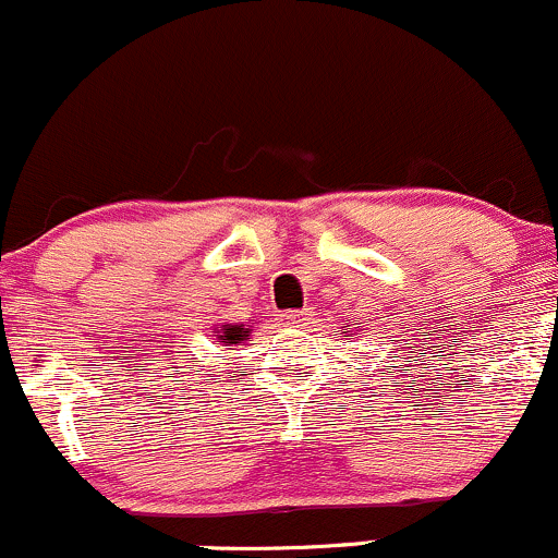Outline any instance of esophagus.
Returning a JSON list of instances; mask_svg holds the SVG:
<instances>
[{
  "instance_id": "1",
  "label": "esophagus",
  "mask_w": 558,
  "mask_h": 558,
  "mask_svg": "<svg viewBox=\"0 0 558 558\" xmlns=\"http://www.w3.org/2000/svg\"><path fill=\"white\" fill-rule=\"evenodd\" d=\"M311 319V308H303V311H284V314H279V322L284 327H305Z\"/></svg>"
}]
</instances>
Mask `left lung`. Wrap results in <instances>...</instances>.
Listing matches in <instances>:
<instances>
[{"mask_svg": "<svg viewBox=\"0 0 558 558\" xmlns=\"http://www.w3.org/2000/svg\"><path fill=\"white\" fill-rule=\"evenodd\" d=\"M345 338H349V335H345Z\"/></svg>", "mask_w": 558, "mask_h": 558, "instance_id": "1", "label": "left lung"}]
</instances>
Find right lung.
<instances>
[{"label": "right lung", "mask_w": 558, "mask_h": 558, "mask_svg": "<svg viewBox=\"0 0 558 558\" xmlns=\"http://www.w3.org/2000/svg\"><path fill=\"white\" fill-rule=\"evenodd\" d=\"M247 335H250V329L244 325H223V329H220V335H218V343L236 345V343H242V340H247Z\"/></svg>", "instance_id": "1"}]
</instances>
